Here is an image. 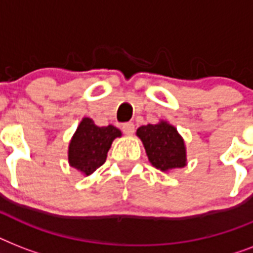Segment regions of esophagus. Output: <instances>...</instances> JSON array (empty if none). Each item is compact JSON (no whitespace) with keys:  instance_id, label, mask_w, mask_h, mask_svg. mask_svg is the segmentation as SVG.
<instances>
[{"instance_id":"34e87169","label":"esophagus","mask_w":253,"mask_h":253,"mask_svg":"<svg viewBox=\"0 0 253 253\" xmlns=\"http://www.w3.org/2000/svg\"><path fill=\"white\" fill-rule=\"evenodd\" d=\"M122 130L126 135H132L135 132V125L132 122L125 123V125L122 126Z\"/></svg>"}]
</instances>
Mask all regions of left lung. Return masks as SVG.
<instances>
[{"instance_id":"left-lung-1","label":"left lung","mask_w":253,"mask_h":253,"mask_svg":"<svg viewBox=\"0 0 253 253\" xmlns=\"http://www.w3.org/2000/svg\"><path fill=\"white\" fill-rule=\"evenodd\" d=\"M136 136L142 140L151 164L162 172H170L188 164L184 138L167 121L140 126Z\"/></svg>"}]
</instances>
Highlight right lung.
Segmentation results:
<instances>
[{
  "instance_id": "add662e5",
  "label": "right lung",
  "mask_w": 253,
  "mask_h": 253,
  "mask_svg": "<svg viewBox=\"0 0 253 253\" xmlns=\"http://www.w3.org/2000/svg\"><path fill=\"white\" fill-rule=\"evenodd\" d=\"M121 136L122 131L113 125L99 127L93 119L84 117L69 142V166L84 176H90L106 162L111 143Z\"/></svg>"
}]
</instances>
